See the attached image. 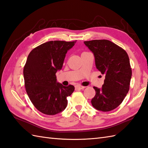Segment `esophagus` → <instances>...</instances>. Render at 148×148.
I'll list each match as a JSON object with an SVG mask.
<instances>
[{
	"label": "esophagus",
	"mask_w": 148,
	"mask_h": 148,
	"mask_svg": "<svg viewBox=\"0 0 148 148\" xmlns=\"http://www.w3.org/2000/svg\"><path fill=\"white\" fill-rule=\"evenodd\" d=\"M75 87L76 89H79V90H82V89L85 88V86H82L79 85V84H77Z\"/></svg>",
	"instance_id": "34e87169"
}]
</instances>
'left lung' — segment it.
<instances>
[{
    "instance_id": "obj_1",
    "label": "left lung",
    "mask_w": 148,
    "mask_h": 148,
    "mask_svg": "<svg viewBox=\"0 0 148 148\" xmlns=\"http://www.w3.org/2000/svg\"><path fill=\"white\" fill-rule=\"evenodd\" d=\"M84 43L93 53L97 69L105 75L101 88L93 87L96 95L91 104L99 111L113 110L122 103L129 90L132 69L128 55L121 47L107 40Z\"/></svg>"
}]
</instances>
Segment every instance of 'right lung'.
Instances as JSON below:
<instances>
[{"label":"right lung","mask_w":148,"mask_h":148,"mask_svg":"<svg viewBox=\"0 0 148 148\" xmlns=\"http://www.w3.org/2000/svg\"><path fill=\"white\" fill-rule=\"evenodd\" d=\"M75 42L50 41L29 53L23 69L26 92L35 108L44 114L53 115L67 105V97L74 86H64L57 81L56 73L62 67L67 51Z\"/></svg>","instance_id":"obj_1"}]
</instances>
